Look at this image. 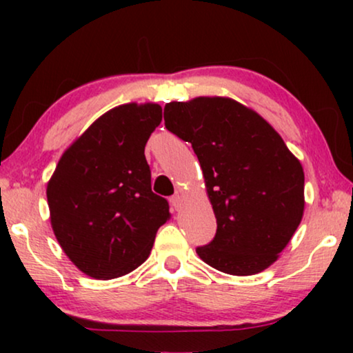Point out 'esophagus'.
<instances>
[{"mask_svg":"<svg viewBox=\"0 0 353 353\" xmlns=\"http://www.w3.org/2000/svg\"><path fill=\"white\" fill-rule=\"evenodd\" d=\"M170 204H172V207H173V209H175V210L180 209V205H181V196H180V194L172 196V197H170Z\"/></svg>","mask_w":353,"mask_h":353,"instance_id":"obj_1","label":"esophagus"}]
</instances>
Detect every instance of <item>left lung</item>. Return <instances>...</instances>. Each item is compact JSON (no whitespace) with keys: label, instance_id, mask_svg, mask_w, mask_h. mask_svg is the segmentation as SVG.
Masks as SVG:
<instances>
[{"label":"left lung","instance_id":"left-lung-1","mask_svg":"<svg viewBox=\"0 0 353 353\" xmlns=\"http://www.w3.org/2000/svg\"><path fill=\"white\" fill-rule=\"evenodd\" d=\"M163 120L194 149L216 219L215 238L197 255L236 276L263 272L302 220L299 159L267 120L234 99L175 101L165 104Z\"/></svg>","mask_w":353,"mask_h":353}]
</instances>
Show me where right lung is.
<instances>
[{"mask_svg": "<svg viewBox=\"0 0 353 353\" xmlns=\"http://www.w3.org/2000/svg\"><path fill=\"white\" fill-rule=\"evenodd\" d=\"M162 120L159 104H123L90 125L62 154L46 196L57 243L77 268L114 279L138 268L170 219L154 194L144 146Z\"/></svg>", "mask_w": 353, "mask_h": 353, "instance_id": "1", "label": "right lung"}]
</instances>
